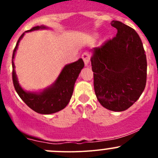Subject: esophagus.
I'll use <instances>...</instances> for the list:
<instances>
[{"label":"esophagus","mask_w":158,"mask_h":158,"mask_svg":"<svg viewBox=\"0 0 158 158\" xmlns=\"http://www.w3.org/2000/svg\"><path fill=\"white\" fill-rule=\"evenodd\" d=\"M82 60H83L84 63H85V66H88L89 65V60H90V56H89V54L88 52H85L84 53H82Z\"/></svg>","instance_id":"esophagus-1"}]
</instances>
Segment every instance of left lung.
<instances>
[{
    "label": "left lung",
    "mask_w": 158,
    "mask_h": 158,
    "mask_svg": "<svg viewBox=\"0 0 158 158\" xmlns=\"http://www.w3.org/2000/svg\"><path fill=\"white\" fill-rule=\"evenodd\" d=\"M115 37L92 49L94 89L100 104L114 111L130 108L144 90L147 60L135 30L117 20Z\"/></svg>",
    "instance_id": "left-lung-1"
}]
</instances>
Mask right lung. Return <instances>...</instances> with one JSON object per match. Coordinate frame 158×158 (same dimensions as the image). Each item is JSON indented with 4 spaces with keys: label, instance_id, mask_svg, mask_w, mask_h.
Segmentation results:
<instances>
[{
    "label": "right lung",
    "instance_id": "add662e5",
    "mask_svg": "<svg viewBox=\"0 0 158 158\" xmlns=\"http://www.w3.org/2000/svg\"><path fill=\"white\" fill-rule=\"evenodd\" d=\"M48 27L41 25L32 28L31 30L25 31L19 38L15 48L14 49L12 56L13 66V82L16 92L22 100L31 109L36 112L43 114H49L61 111L66 107L71 99L74 89L75 82L84 67V62L82 59H79L74 63L66 65L62 69L55 82L49 87L40 92H28L21 87L17 79L15 72L14 59L16 52L18 48L20 41L24 36L25 33L38 30L48 29Z\"/></svg>",
    "mask_w": 158,
    "mask_h": 158
}]
</instances>
